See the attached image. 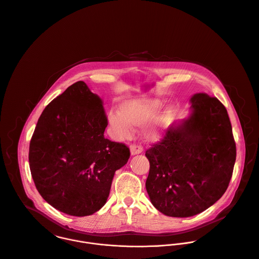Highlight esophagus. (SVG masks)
I'll list each match as a JSON object with an SVG mask.
<instances>
[{
	"label": "esophagus",
	"instance_id": "obj_1",
	"mask_svg": "<svg viewBox=\"0 0 259 259\" xmlns=\"http://www.w3.org/2000/svg\"><path fill=\"white\" fill-rule=\"evenodd\" d=\"M142 151H143V148L141 146H138V145H131L130 146V153H131V155L139 154Z\"/></svg>",
	"mask_w": 259,
	"mask_h": 259
}]
</instances>
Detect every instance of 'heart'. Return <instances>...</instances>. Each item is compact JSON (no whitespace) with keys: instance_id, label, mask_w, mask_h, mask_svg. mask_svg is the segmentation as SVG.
I'll return each mask as SVG.
<instances>
[{"instance_id":"obj_1","label":"heart","mask_w":259,"mask_h":259,"mask_svg":"<svg viewBox=\"0 0 259 259\" xmlns=\"http://www.w3.org/2000/svg\"><path fill=\"white\" fill-rule=\"evenodd\" d=\"M162 103L157 99H128L120 105V112L112 110L109 113V123L113 134L120 139L127 138L133 127H141L151 119L144 129V138L148 141L158 140L167 129L172 111H160Z\"/></svg>"}]
</instances>
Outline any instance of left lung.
Segmentation results:
<instances>
[{"label": "left lung", "instance_id": "obj_1", "mask_svg": "<svg viewBox=\"0 0 259 259\" xmlns=\"http://www.w3.org/2000/svg\"><path fill=\"white\" fill-rule=\"evenodd\" d=\"M190 104L189 116L145 153L150 163L147 194L151 204L169 217H192L214 205L226 192L236 160L223 104L205 93L193 95Z\"/></svg>", "mask_w": 259, "mask_h": 259}]
</instances>
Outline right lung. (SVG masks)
<instances>
[{"label":"right lung","mask_w":259,"mask_h":259,"mask_svg":"<svg viewBox=\"0 0 259 259\" xmlns=\"http://www.w3.org/2000/svg\"><path fill=\"white\" fill-rule=\"evenodd\" d=\"M103 100L84 81L68 87L43 110L29 146L32 179L41 197L70 216H90L107 202L115 171L130 150L104 137Z\"/></svg>","instance_id":"add662e5"}]
</instances>
